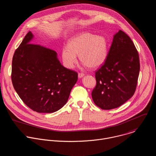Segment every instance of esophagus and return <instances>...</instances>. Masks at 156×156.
<instances>
[{
	"instance_id": "esophagus-1",
	"label": "esophagus",
	"mask_w": 156,
	"mask_h": 156,
	"mask_svg": "<svg viewBox=\"0 0 156 156\" xmlns=\"http://www.w3.org/2000/svg\"><path fill=\"white\" fill-rule=\"evenodd\" d=\"M84 76V73H78V77H79L80 78L83 77Z\"/></svg>"
}]
</instances>
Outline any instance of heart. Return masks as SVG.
<instances>
[{"label":"heart","mask_w":156,"mask_h":156,"mask_svg":"<svg viewBox=\"0 0 156 156\" xmlns=\"http://www.w3.org/2000/svg\"><path fill=\"white\" fill-rule=\"evenodd\" d=\"M108 43L101 35L90 32H82L73 37L62 50V58L65 66L74 67L78 61L77 55L84 66L96 69L105 62L107 57Z\"/></svg>","instance_id":"heart-1"}]
</instances>
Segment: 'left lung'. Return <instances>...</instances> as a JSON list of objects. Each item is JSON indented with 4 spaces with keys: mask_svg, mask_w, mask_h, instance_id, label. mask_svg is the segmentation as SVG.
<instances>
[{
    "mask_svg": "<svg viewBox=\"0 0 156 156\" xmlns=\"http://www.w3.org/2000/svg\"><path fill=\"white\" fill-rule=\"evenodd\" d=\"M138 51L131 38L119 30L107 59L95 72L96 86L92 92L95 104L102 110L121 106L134 94L140 72Z\"/></svg>",
    "mask_w": 156,
    "mask_h": 156,
    "instance_id": "left-lung-1",
    "label": "left lung"
}]
</instances>
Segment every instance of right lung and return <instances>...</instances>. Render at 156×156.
Instances as JSON below:
<instances>
[{"label": "right lung", "instance_id": "add662e5", "mask_svg": "<svg viewBox=\"0 0 156 156\" xmlns=\"http://www.w3.org/2000/svg\"><path fill=\"white\" fill-rule=\"evenodd\" d=\"M33 37L29 31L15 52L12 83L21 99L31 110L53 113L67 103L78 80V73L61 65L55 51L30 43Z\"/></svg>", "mask_w": 156, "mask_h": 156}]
</instances>
